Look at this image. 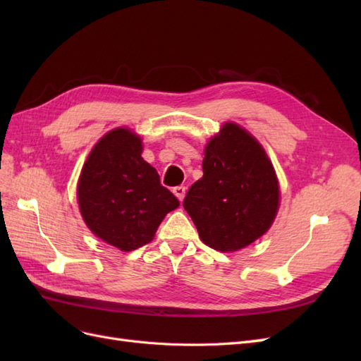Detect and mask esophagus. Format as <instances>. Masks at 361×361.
<instances>
[{"mask_svg":"<svg viewBox=\"0 0 361 361\" xmlns=\"http://www.w3.org/2000/svg\"><path fill=\"white\" fill-rule=\"evenodd\" d=\"M185 190H187V188L182 187V185H179V187H174V188H173V194L176 195V197L179 199V202H182L183 197H185Z\"/></svg>","mask_w":361,"mask_h":361,"instance_id":"esophagus-1","label":"esophagus"}]
</instances>
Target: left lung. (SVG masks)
<instances>
[{
    "instance_id": "left-lung-1",
    "label": "left lung",
    "mask_w": 361,
    "mask_h": 361,
    "mask_svg": "<svg viewBox=\"0 0 361 361\" xmlns=\"http://www.w3.org/2000/svg\"><path fill=\"white\" fill-rule=\"evenodd\" d=\"M203 178L183 207L202 241L216 251L241 250L268 232L279 211V180L259 141L224 123L204 147Z\"/></svg>"
}]
</instances>
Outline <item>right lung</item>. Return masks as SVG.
<instances>
[{
    "mask_svg": "<svg viewBox=\"0 0 361 361\" xmlns=\"http://www.w3.org/2000/svg\"><path fill=\"white\" fill-rule=\"evenodd\" d=\"M141 138L116 128L92 149L78 180V204L87 227L102 241L133 251L154 239L179 200L141 158Z\"/></svg>",
    "mask_w": 361,
    "mask_h": 361,
    "instance_id": "right-lung-1",
    "label": "right lung"
}]
</instances>
